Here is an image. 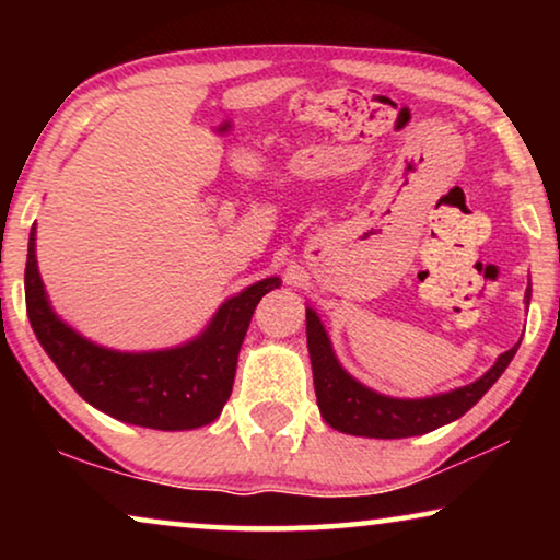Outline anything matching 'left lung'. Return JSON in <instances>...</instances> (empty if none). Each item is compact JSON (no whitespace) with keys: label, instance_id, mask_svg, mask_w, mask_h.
Wrapping results in <instances>:
<instances>
[{"label":"left lung","instance_id":"left-lung-1","mask_svg":"<svg viewBox=\"0 0 560 560\" xmlns=\"http://www.w3.org/2000/svg\"><path fill=\"white\" fill-rule=\"evenodd\" d=\"M530 295L533 288L527 285L525 305H530ZM305 334H308L313 387H316L320 418L336 431L364 435V439H410V435H423L454 423L502 377L520 347L515 343L510 351L497 357V362L471 385L431 397H389L362 385L343 370L334 354L331 339L313 308H305Z\"/></svg>","mask_w":560,"mask_h":560}]
</instances>
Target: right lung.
<instances>
[{
	"label": "right lung",
	"instance_id": "right-lung-1",
	"mask_svg": "<svg viewBox=\"0 0 560 560\" xmlns=\"http://www.w3.org/2000/svg\"><path fill=\"white\" fill-rule=\"evenodd\" d=\"M280 285V278H265L226 298L209 326L178 347L109 349L81 336L52 311L37 270L35 224L30 229L25 301L37 341L83 400L129 425L190 431L213 423L232 395L252 313L265 293Z\"/></svg>",
	"mask_w": 560,
	"mask_h": 560
}]
</instances>
